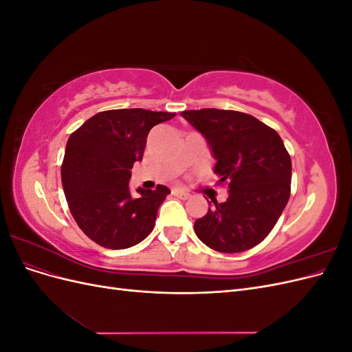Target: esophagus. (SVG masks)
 <instances>
[{
  "label": "esophagus",
  "mask_w": 352,
  "mask_h": 352,
  "mask_svg": "<svg viewBox=\"0 0 352 352\" xmlns=\"http://www.w3.org/2000/svg\"><path fill=\"white\" fill-rule=\"evenodd\" d=\"M172 194H173L175 197L180 198V199H188V198L190 197V195L186 192V190H184V189H173Z\"/></svg>",
  "instance_id": "1"
}]
</instances>
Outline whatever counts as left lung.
<instances>
[{
  "label": "left lung",
  "instance_id": "1",
  "mask_svg": "<svg viewBox=\"0 0 352 352\" xmlns=\"http://www.w3.org/2000/svg\"><path fill=\"white\" fill-rule=\"evenodd\" d=\"M182 116L207 138L219 185L229 188L225 202L212 201L207 214L195 220L197 236L219 252L254 248L267 238L291 195L292 163L282 138L241 111L202 109Z\"/></svg>",
  "mask_w": 352,
  "mask_h": 352
}]
</instances>
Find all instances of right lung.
Returning a JSON list of instances; mask_svg holds the SVG:
<instances>
[{
  "instance_id": "right-lung-1",
  "label": "right lung",
  "mask_w": 352,
  "mask_h": 352,
  "mask_svg": "<svg viewBox=\"0 0 352 352\" xmlns=\"http://www.w3.org/2000/svg\"><path fill=\"white\" fill-rule=\"evenodd\" d=\"M175 116L144 109L107 110L70 135L61 164L63 189L74 221L95 243L124 250L153 232L170 189L140 188V198H133L127 184L135 162L144 157L148 133Z\"/></svg>"
}]
</instances>
